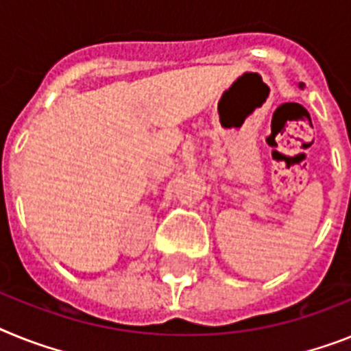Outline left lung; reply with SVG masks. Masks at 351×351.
Returning <instances> with one entry per match:
<instances>
[{
	"label": "left lung",
	"mask_w": 351,
	"mask_h": 351,
	"mask_svg": "<svg viewBox=\"0 0 351 351\" xmlns=\"http://www.w3.org/2000/svg\"><path fill=\"white\" fill-rule=\"evenodd\" d=\"M300 87H303V84H302V85H300Z\"/></svg>",
	"instance_id": "1"
}]
</instances>
